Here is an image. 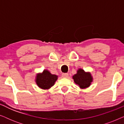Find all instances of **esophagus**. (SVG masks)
<instances>
[{
    "label": "esophagus",
    "instance_id": "1",
    "mask_svg": "<svg viewBox=\"0 0 124 124\" xmlns=\"http://www.w3.org/2000/svg\"><path fill=\"white\" fill-rule=\"evenodd\" d=\"M62 77L64 78H68V73H62Z\"/></svg>",
    "mask_w": 124,
    "mask_h": 124
}]
</instances>
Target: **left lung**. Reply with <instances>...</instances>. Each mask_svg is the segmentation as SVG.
Returning <instances> with one entry per match:
<instances>
[{"label": "left lung", "mask_w": 124, "mask_h": 124, "mask_svg": "<svg viewBox=\"0 0 124 124\" xmlns=\"http://www.w3.org/2000/svg\"><path fill=\"white\" fill-rule=\"evenodd\" d=\"M74 82L79 86L81 89H85L89 87L93 78L90 73L85 72L82 69H79L77 73L73 76Z\"/></svg>", "instance_id": "8db88e82"}]
</instances>
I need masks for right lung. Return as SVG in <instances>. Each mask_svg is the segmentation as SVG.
<instances>
[{"label": "right lung", "instance_id": "right-lung-1", "mask_svg": "<svg viewBox=\"0 0 124 124\" xmlns=\"http://www.w3.org/2000/svg\"><path fill=\"white\" fill-rule=\"evenodd\" d=\"M57 79V76L52 74L47 70H44L43 73L37 74L36 83L42 89H48L54 85Z\"/></svg>", "mask_w": 124, "mask_h": 124}]
</instances>
